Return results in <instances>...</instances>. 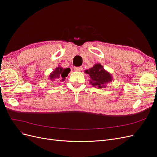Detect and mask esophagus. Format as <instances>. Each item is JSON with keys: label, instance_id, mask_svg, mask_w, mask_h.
Segmentation results:
<instances>
[{"label": "esophagus", "instance_id": "obj_1", "mask_svg": "<svg viewBox=\"0 0 157 157\" xmlns=\"http://www.w3.org/2000/svg\"><path fill=\"white\" fill-rule=\"evenodd\" d=\"M75 71H81L82 70V67H77L74 68Z\"/></svg>", "mask_w": 157, "mask_h": 157}]
</instances>
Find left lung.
Here are the masks:
<instances>
[{"mask_svg":"<svg viewBox=\"0 0 157 157\" xmlns=\"http://www.w3.org/2000/svg\"><path fill=\"white\" fill-rule=\"evenodd\" d=\"M84 73L89 75L90 83L94 87L98 88L107 87V84L111 82L113 80L111 74L104 69L100 63L95 64L92 68L85 70Z\"/></svg>","mask_w":157,"mask_h":157,"instance_id":"obj_1","label":"left lung"}]
</instances>
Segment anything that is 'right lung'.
Wrapping results in <instances>:
<instances>
[{"instance_id":"1","label":"right lung","mask_w":157,"mask_h":157,"mask_svg":"<svg viewBox=\"0 0 157 157\" xmlns=\"http://www.w3.org/2000/svg\"><path fill=\"white\" fill-rule=\"evenodd\" d=\"M71 69L69 68L63 69L61 67H56L48 76V78L51 81H55L57 80H60L61 81H64L65 77H67Z\"/></svg>"}]
</instances>
